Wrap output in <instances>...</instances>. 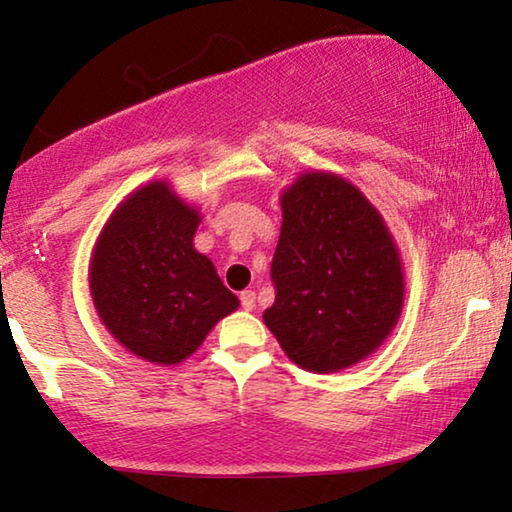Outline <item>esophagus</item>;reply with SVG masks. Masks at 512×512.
I'll return each mask as SVG.
<instances>
[{
	"label": "esophagus",
	"mask_w": 512,
	"mask_h": 512,
	"mask_svg": "<svg viewBox=\"0 0 512 512\" xmlns=\"http://www.w3.org/2000/svg\"><path fill=\"white\" fill-rule=\"evenodd\" d=\"M240 303H242V310L251 312L256 307V293L254 291H242L240 293Z\"/></svg>",
	"instance_id": "34e87169"
}]
</instances>
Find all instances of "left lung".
Returning <instances> with one entry per match:
<instances>
[{"mask_svg": "<svg viewBox=\"0 0 512 512\" xmlns=\"http://www.w3.org/2000/svg\"><path fill=\"white\" fill-rule=\"evenodd\" d=\"M265 326L310 373L368 359L403 310V268L380 212L354 184L307 172L282 193V233L270 268Z\"/></svg>", "mask_w": 512, "mask_h": 512, "instance_id": "obj_1", "label": "left lung"}]
</instances>
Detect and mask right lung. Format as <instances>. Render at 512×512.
<instances>
[{
    "mask_svg": "<svg viewBox=\"0 0 512 512\" xmlns=\"http://www.w3.org/2000/svg\"><path fill=\"white\" fill-rule=\"evenodd\" d=\"M200 212L167 181L130 193L90 258V293L107 331L139 359L174 366L240 300L193 247Z\"/></svg>",
    "mask_w": 512,
    "mask_h": 512,
    "instance_id": "right-lung-1",
    "label": "right lung"
}]
</instances>
